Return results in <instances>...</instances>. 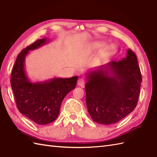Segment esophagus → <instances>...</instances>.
Masks as SVG:
<instances>
[{
  "label": "esophagus",
  "mask_w": 157,
  "mask_h": 157,
  "mask_svg": "<svg viewBox=\"0 0 157 157\" xmlns=\"http://www.w3.org/2000/svg\"><path fill=\"white\" fill-rule=\"evenodd\" d=\"M84 84H85V80H84V78H79L78 80V86H82V87H83V86H84Z\"/></svg>",
  "instance_id": "esophagus-1"
}]
</instances>
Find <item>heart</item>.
Here are the masks:
<instances>
[{
	"label": "heart",
	"instance_id": "obj_1",
	"mask_svg": "<svg viewBox=\"0 0 157 157\" xmlns=\"http://www.w3.org/2000/svg\"><path fill=\"white\" fill-rule=\"evenodd\" d=\"M103 44L102 42H96L94 44L92 45L91 46V50L93 51H96V50L98 49L101 46H102ZM115 49V46L114 44H108L106 45L101 49V51L99 52V55L101 56H107L114 51V50Z\"/></svg>",
	"mask_w": 157,
	"mask_h": 157
}]
</instances>
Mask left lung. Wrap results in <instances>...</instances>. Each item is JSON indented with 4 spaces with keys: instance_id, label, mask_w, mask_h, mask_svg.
Returning <instances> with one entry per match:
<instances>
[{
    "instance_id": "obj_1",
    "label": "left lung",
    "mask_w": 157,
    "mask_h": 157,
    "mask_svg": "<svg viewBox=\"0 0 157 157\" xmlns=\"http://www.w3.org/2000/svg\"><path fill=\"white\" fill-rule=\"evenodd\" d=\"M86 77V105L94 122L116 123L136 108L142 75L137 56L130 49L125 58L98 67Z\"/></svg>"
}]
</instances>
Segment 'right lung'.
Returning a JSON list of instances; mask_svg holds the SVG:
<instances>
[{"label": "right lung", "mask_w": 157, "mask_h": 157, "mask_svg": "<svg viewBox=\"0 0 157 157\" xmlns=\"http://www.w3.org/2000/svg\"><path fill=\"white\" fill-rule=\"evenodd\" d=\"M48 42V38L39 39L23 49L16 59L11 77L17 107L22 115L39 125L48 124L57 118L63 100L75 88L78 78H54L38 82L29 80L25 70L26 56Z\"/></svg>", "instance_id": "obj_1"}]
</instances>
